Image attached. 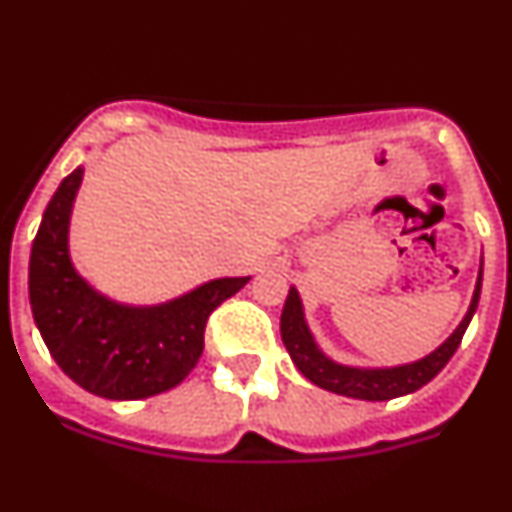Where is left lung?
I'll list each match as a JSON object with an SVG mask.
<instances>
[{"mask_svg":"<svg viewBox=\"0 0 512 512\" xmlns=\"http://www.w3.org/2000/svg\"><path fill=\"white\" fill-rule=\"evenodd\" d=\"M482 290V257L480 270H477L475 290H472L470 308H467L465 318L460 326L444 338L434 351L427 356L409 361V364L396 366H351L338 364L336 358L328 356L318 341H315L313 331H310L308 321H305L303 298H300L298 288L290 285L288 298H285L283 315H280V336H283L285 348H288L293 364L298 366L300 374L310 381V384L321 386V389L333 391L338 396H348V399H364V401H389L396 396L414 394L422 389L424 384L434 379L439 371L447 366L452 356H455L457 346H460L462 336H465L467 326H470L472 315H475L477 303H480Z\"/></svg>","mask_w":512,"mask_h":512,"instance_id":"1","label":"left lung"}]
</instances>
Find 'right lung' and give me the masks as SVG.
I'll list each match as a JSON object with an SVG mask.
<instances>
[{
    "label": "right lung",
    "mask_w": 512,
    "mask_h": 512,
    "mask_svg": "<svg viewBox=\"0 0 512 512\" xmlns=\"http://www.w3.org/2000/svg\"><path fill=\"white\" fill-rule=\"evenodd\" d=\"M85 169L52 194L30 255V305L37 331L65 376L113 401L179 386L204 351V326L222 300L250 283L214 278L154 305L121 303L88 283L70 257V219Z\"/></svg>",
    "instance_id": "add662e5"
}]
</instances>
